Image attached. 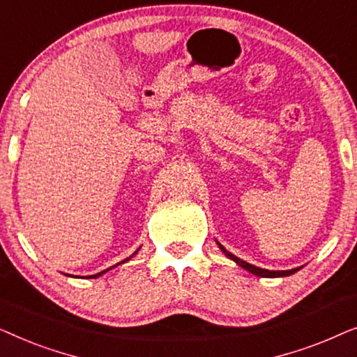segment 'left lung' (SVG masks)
I'll return each instance as SVG.
<instances>
[{
  "instance_id": "left-lung-1",
  "label": "left lung",
  "mask_w": 357,
  "mask_h": 357,
  "mask_svg": "<svg viewBox=\"0 0 357 357\" xmlns=\"http://www.w3.org/2000/svg\"><path fill=\"white\" fill-rule=\"evenodd\" d=\"M218 245H219V248H221V250H222L224 255H226L227 258H231V260L236 261L238 266H242L243 270L250 271L252 275H255V276H261V278H280V276H291V275H294L296 271H299V270H301V268H294V270H286V271H270V270H263V268L253 266V265H250V263L243 261V260H241V258H238V257L232 255V253H231V252H227L226 248H224V247H222L221 243H219V242H218Z\"/></svg>"
}]
</instances>
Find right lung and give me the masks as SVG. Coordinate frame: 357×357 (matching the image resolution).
Masks as SVG:
<instances>
[{"label": "right lung", "mask_w": 357, "mask_h": 357, "mask_svg": "<svg viewBox=\"0 0 357 357\" xmlns=\"http://www.w3.org/2000/svg\"><path fill=\"white\" fill-rule=\"evenodd\" d=\"M136 253H138V250H136L135 253H133V255H131V257H135L136 255ZM131 257H128V258H126V260H123V261H120V263H116V265H121V263H125V261H128L130 260V258ZM115 265V266H116ZM112 268H114V266H112ZM110 270V268H107V270H104V271H100V273H97V275H92V276H86V278H99V276H102V275H104V273H107V271H109Z\"/></svg>", "instance_id": "obj_1"}]
</instances>
